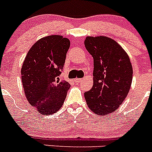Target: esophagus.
Here are the masks:
<instances>
[{
    "label": "esophagus",
    "mask_w": 152,
    "mask_h": 152,
    "mask_svg": "<svg viewBox=\"0 0 152 152\" xmlns=\"http://www.w3.org/2000/svg\"><path fill=\"white\" fill-rule=\"evenodd\" d=\"M75 81H76V82L77 83H80V82H82L83 81V79H80V78H76L75 79Z\"/></svg>",
    "instance_id": "esophagus-1"
}]
</instances>
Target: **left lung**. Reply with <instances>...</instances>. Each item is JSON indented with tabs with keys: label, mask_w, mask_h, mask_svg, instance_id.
I'll use <instances>...</instances> for the list:
<instances>
[{
	"label": "left lung",
	"mask_w": 152,
	"mask_h": 152,
	"mask_svg": "<svg viewBox=\"0 0 152 152\" xmlns=\"http://www.w3.org/2000/svg\"><path fill=\"white\" fill-rule=\"evenodd\" d=\"M86 49L94 58V85L84 93L92 112L107 115L116 111L127 96L132 80L129 56L115 40L106 36H88Z\"/></svg>",
	"instance_id": "left-lung-1"
}]
</instances>
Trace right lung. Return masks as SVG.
Returning <instances> with one entry per match:
<instances>
[{"instance_id": "obj_1", "label": "right lung", "mask_w": 152, "mask_h": 152, "mask_svg": "<svg viewBox=\"0 0 152 152\" xmlns=\"http://www.w3.org/2000/svg\"><path fill=\"white\" fill-rule=\"evenodd\" d=\"M68 39L52 35L40 39L26 55L21 69L23 87L31 105L41 114L51 115L60 110L66 98L70 84L59 81Z\"/></svg>"}]
</instances>
